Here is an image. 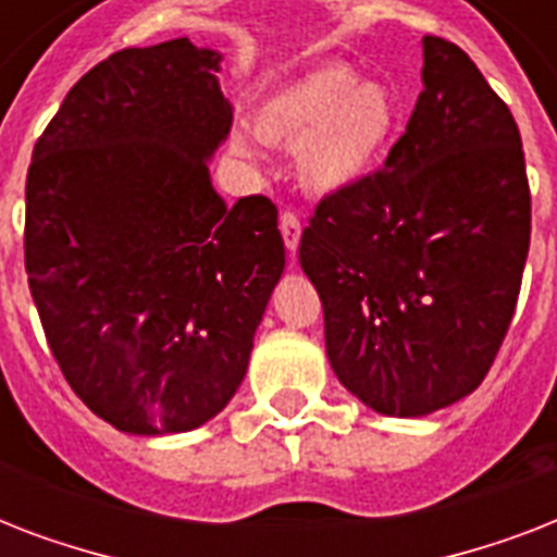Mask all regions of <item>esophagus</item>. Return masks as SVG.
I'll use <instances>...</instances> for the list:
<instances>
[{
	"label": "esophagus",
	"mask_w": 557,
	"mask_h": 557,
	"mask_svg": "<svg viewBox=\"0 0 557 557\" xmlns=\"http://www.w3.org/2000/svg\"><path fill=\"white\" fill-rule=\"evenodd\" d=\"M280 234H283V243L292 253L297 251V243H300V216L295 210H283L280 213Z\"/></svg>",
	"instance_id": "obj_1"
}]
</instances>
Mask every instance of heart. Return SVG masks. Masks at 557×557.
Segmentation results:
<instances>
[{
    "mask_svg": "<svg viewBox=\"0 0 557 557\" xmlns=\"http://www.w3.org/2000/svg\"><path fill=\"white\" fill-rule=\"evenodd\" d=\"M396 91L381 81H358L344 63H323L274 91L257 112L262 138L297 150V170L309 190L352 187L375 168L398 126ZM239 156L251 144L234 138Z\"/></svg>",
    "mask_w": 557,
    "mask_h": 557,
    "instance_id": "heart-1",
    "label": "heart"
}]
</instances>
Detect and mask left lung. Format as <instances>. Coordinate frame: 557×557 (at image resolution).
<instances>
[{"mask_svg": "<svg viewBox=\"0 0 557 557\" xmlns=\"http://www.w3.org/2000/svg\"><path fill=\"white\" fill-rule=\"evenodd\" d=\"M424 89L384 168L323 196L300 265L326 356L384 416H424L483 384L509 332L532 234L520 129L471 57L424 37Z\"/></svg>", "mask_w": 557, "mask_h": 557, "instance_id": "8db88e82", "label": "left lung"}]
</instances>
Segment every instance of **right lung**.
<instances>
[{
  "label": "right lung",
  "instance_id": "add662e5",
  "mask_svg": "<svg viewBox=\"0 0 557 557\" xmlns=\"http://www.w3.org/2000/svg\"><path fill=\"white\" fill-rule=\"evenodd\" d=\"M219 60L187 37L115 51L30 156V297L65 381L124 433L193 431L231 401L286 265L274 201L227 208L210 185L234 121Z\"/></svg>",
  "mask_w": 557,
  "mask_h": 557
}]
</instances>
